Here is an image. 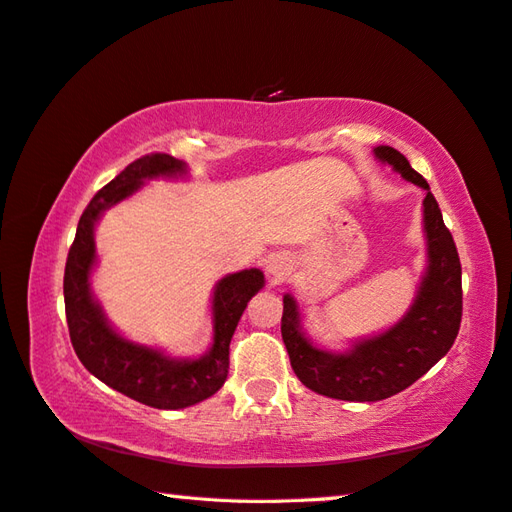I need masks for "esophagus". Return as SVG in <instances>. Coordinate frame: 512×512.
Instances as JSON below:
<instances>
[{"mask_svg": "<svg viewBox=\"0 0 512 512\" xmlns=\"http://www.w3.org/2000/svg\"><path fill=\"white\" fill-rule=\"evenodd\" d=\"M289 274H291L289 258H285L282 254H276L267 260V276L271 282H276V285L278 282H285L289 278Z\"/></svg>", "mask_w": 512, "mask_h": 512, "instance_id": "esophagus-1", "label": "esophagus"}]
</instances>
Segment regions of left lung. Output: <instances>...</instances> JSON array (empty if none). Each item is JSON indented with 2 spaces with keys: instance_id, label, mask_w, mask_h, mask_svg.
<instances>
[{
  "instance_id": "1",
  "label": "left lung",
  "mask_w": 512,
  "mask_h": 512,
  "mask_svg": "<svg viewBox=\"0 0 512 512\" xmlns=\"http://www.w3.org/2000/svg\"><path fill=\"white\" fill-rule=\"evenodd\" d=\"M374 155L392 164L412 184L425 188V232L429 249L427 276L416 302L388 333L366 339L344 355L311 346L300 331V313L291 295L282 309V342L291 368L306 388L342 401H381L410 388L449 352L462 320V267L456 243L442 221L429 184L392 146H377Z\"/></svg>"
}]
</instances>
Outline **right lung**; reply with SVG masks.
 I'll list each match as a JSON object with an SVG mask.
<instances>
[{
  "label": "right lung",
  "instance_id": "right-lung-1",
  "mask_svg": "<svg viewBox=\"0 0 512 512\" xmlns=\"http://www.w3.org/2000/svg\"><path fill=\"white\" fill-rule=\"evenodd\" d=\"M186 164L173 155L151 153L131 162L122 173L100 188L89 201L76 227L63 276L65 317L70 339L83 366L109 388L157 410H181L217 392L230 368V342L247 302L263 289L260 269H245L223 278L214 291V344L201 359H168L153 348L131 344L107 324L100 306L89 295V269L94 265V225L102 210L129 197L142 179L179 175Z\"/></svg>",
  "mask_w": 512,
  "mask_h": 512
}]
</instances>
